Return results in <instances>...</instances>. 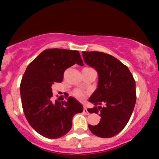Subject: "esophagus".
Returning <instances> with one entry per match:
<instances>
[{
  "label": "esophagus",
  "mask_w": 159,
  "mask_h": 159,
  "mask_svg": "<svg viewBox=\"0 0 159 159\" xmlns=\"http://www.w3.org/2000/svg\"><path fill=\"white\" fill-rule=\"evenodd\" d=\"M83 112L86 115H89V112L88 111V110H87V108L85 107H84V109H83Z\"/></svg>",
  "instance_id": "esophagus-1"
}]
</instances>
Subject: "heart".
Returning a JSON list of instances; mask_svg holds the SVG:
<instances>
[{
	"label": "heart",
	"mask_w": 159,
	"mask_h": 159,
	"mask_svg": "<svg viewBox=\"0 0 159 159\" xmlns=\"http://www.w3.org/2000/svg\"><path fill=\"white\" fill-rule=\"evenodd\" d=\"M73 94H74V95H75V96L77 97L78 98H80V99L83 98V97H84L83 92H82V91H81V90H75V91H74Z\"/></svg>",
	"instance_id": "b5f03b06"
}]
</instances>
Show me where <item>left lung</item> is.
Masks as SVG:
<instances>
[{
    "label": "left lung",
    "instance_id": "8db88e82",
    "mask_svg": "<svg viewBox=\"0 0 159 159\" xmlns=\"http://www.w3.org/2000/svg\"><path fill=\"white\" fill-rule=\"evenodd\" d=\"M82 56L85 64L98 75V88L89 98L95 106L88 111L99 114L101 118L97 125H89L88 127L98 137L111 138L125 128L133 111L135 81L128 67L109 54L83 51ZM101 104H104L103 107Z\"/></svg>",
    "mask_w": 159,
    "mask_h": 159
}]
</instances>
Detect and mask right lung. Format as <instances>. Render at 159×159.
Wrapping results in <instances>:
<instances>
[{
    "label": "right lung",
    "instance_id": "right-lung-1",
    "mask_svg": "<svg viewBox=\"0 0 159 159\" xmlns=\"http://www.w3.org/2000/svg\"><path fill=\"white\" fill-rule=\"evenodd\" d=\"M77 64L83 66L79 51L52 48L43 51L28 65L20 84L21 104L30 126L45 138L56 139L68 133L72 118L83 111L77 99L53 103L52 85L61 82L64 71Z\"/></svg>",
    "mask_w": 159,
    "mask_h": 159
}]
</instances>
